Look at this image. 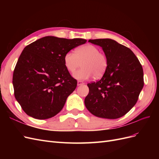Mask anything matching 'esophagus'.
Listing matches in <instances>:
<instances>
[{"label": "esophagus", "mask_w": 159, "mask_h": 159, "mask_svg": "<svg viewBox=\"0 0 159 159\" xmlns=\"http://www.w3.org/2000/svg\"><path fill=\"white\" fill-rule=\"evenodd\" d=\"M83 84H84V83L83 82V81H78V86L81 85H83Z\"/></svg>", "instance_id": "obj_1"}]
</instances>
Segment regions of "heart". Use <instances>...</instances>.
Segmentation results:
<instances>
[{"label":"heart","mask_w":159,"mask_h":159,"mask_svg":"<svg viewBox=\"0 0 159 159\" xmlns=\"http://www.w3.org/2000/svg\"><path fill=\"white\" fill-rule=\"evenodd\" d=\"M64 64L66 70L74 73L82 66V69L76 71L73 77L79 80H85L93 76L99 79L106 72L108 60L105 54L100 52L98 47L86 44L75 50L74 53L69 52L64 57Z\"/></svg>","instance_id":"b5f03b06"}]
</instances>
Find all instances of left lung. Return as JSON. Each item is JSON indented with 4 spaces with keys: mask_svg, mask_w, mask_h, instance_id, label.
Listing matches in <instances>:
<instances>
[{
    "mask_svg": "<svg viewBox=\"0 0 159 159\" xmlns=\"http://www.w3.org/2000/svg\"><path fill=\"white\" fill-rule=\"evenodd\" d=\"M102 48L108 66L100 80L88 84L85 105L96 117H121L136 104L144 85L142 66L129 48L109 38L89 40Z\"/></svg>",
    "mask_w": 159,
    "mask_h": 159,
    "instance_id": "left-lung-1",
    "label": "left lung"
}]
</instances>
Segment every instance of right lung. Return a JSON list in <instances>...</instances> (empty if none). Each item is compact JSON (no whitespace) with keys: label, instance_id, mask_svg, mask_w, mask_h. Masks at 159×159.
I'll return each instance as SVG.
<instances>
[{"label":"right lung","instance_id":"add662e5","mask_svg":"<svg viewBox=\"0 0 159 159\" xmlns=\"http://www.w3.org/2000/svg\"><path fill=\"white\" fill-rule=\"evenodd\" d=\"M86 42L49 36L24 48L14 70L12 84L15 98L28 115L49 119L64 107L77 86V80L66 68L64 57Z\"/></svg>","mask_w":159,"mask_h":159}]
</instances>
